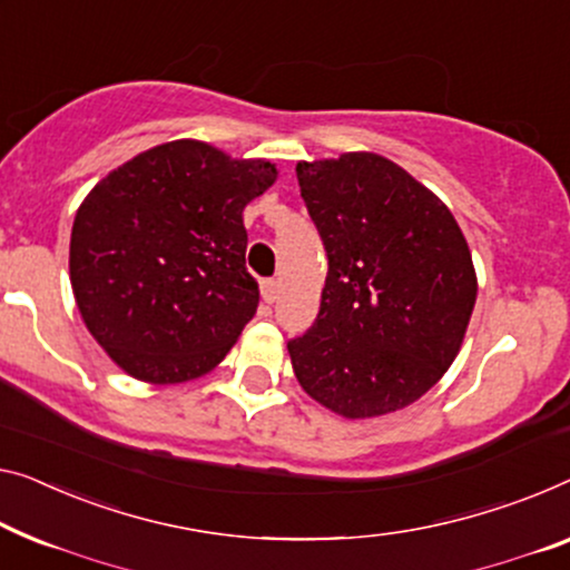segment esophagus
Masks as SVG:
<instances>
[{
    "label": "esophagus",
    "mask_w": 570,
    "mask_h": 570,
    "mask_svg": "<svg viewBox=\"0 0 570 570\" xmlns=\"http://www.w3.org/2000/svg\"><path fill=\"white\" fill-rule=\"evenodd\" d=\"M261 294L268 304H274L278 299V294H282V284H278L276 278H268V282L261 284Z\"/></svg>",
    "instance_id": "obj_1"
}]
</instances>
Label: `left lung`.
<instances>
[{"label": "left lung", "instance_id": "1", "mask_svg": "<svg viewBox=\"0 0 570 570\" xmlns=\"http://www.w3.org/2000/svg\"><path fill=\"white\" fill-rule=\"evenodd\" d=\"M327 250L320 314L288 355L304 392L347 420L404 410L455 361L475 304L450 209L376 153L296 164Z\"/></svg>", "mask_w": 570, "mask_h": 570}]
</instances>
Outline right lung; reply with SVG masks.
Wrapping results in <instances>:
<instances>
[{
    "label": "right lung",
    "mask_w": 570,
    "mask_h": 570,
    "mask_svg": "<svg viewBox=\"0 0 570 570\" xmlns=\"http://www.w3.org/2000/svg\"><path fill=\"white\" fill-rule=\"evenodd\" d=\"M276 176L271 160L174 140L87 194L68 250L71 288L83 325L125 373L181 384L225 358L258 309L243 209Z\"/></svg>",
    "instance_id": "add662e5"
}]
</instances>
